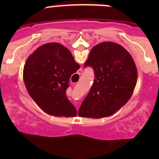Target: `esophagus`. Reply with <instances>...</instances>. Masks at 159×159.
I'll list each match as a JSON object with an SVG mask.
<instances>
[{"instance_id":"1","label":"esophagus","mask_w":159,"mask_h":159,"mask_svg":"<svg viewBox=\"0 0 159 159\" xmlns=\"http://www.w3.org/2000/svg\"><path fill=\"white\" fill-rule=\"evenodd\" d=\"M81 72H82V71H81V70H78V75H81Z\"/></svg>"}]
</instances>
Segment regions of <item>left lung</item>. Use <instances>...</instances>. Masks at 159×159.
I'll list each match as a JSON object with an SVG mask.
<instances>
[{"instance_id":"1","label":"left lung","mask_w":159,"mask_h":159,"mask_svg":"<svg viewBox=\"0 0 159 159\" xmlns=\"http://www.w3.org/2000/svg\"><path fill=\"white\" fill-rule=\"evenodd\" d=\"M90 66L95 78L83 101L78 115L85 118L108 117L129 100L137 82V68L131 54L114 42H102L90 52L84 68Z\"/></svg>"}]
</instances>
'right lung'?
<instances>
[{"instance_id":"1","label":"right lung","mask_w":159,"mask_h":159,"mask_svg":"<svg viewBox=\"0 0 159 159\" xmlns=\"http://www.w3.org/2000/svg\"><path fill=\"white\" fill-rule=\"evenodd\" d=\"M80 68L69 50L56 42L38 48L27 59L23 78L30 97L44 111L75 117L76 108L66 97L72 74Z\"/></svg>"}]
</instances>
